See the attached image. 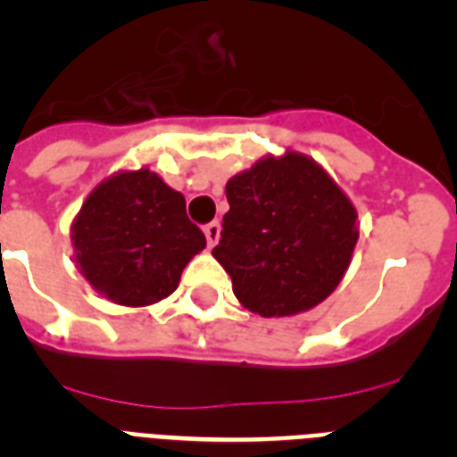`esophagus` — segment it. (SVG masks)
<instances>
[{
  "instance_id": "1",
  "label": "esophagus",
  "mask_w": 457,
  "mask_h": 457,
  "mask_svg": "<svg viewBox=\"0 0 457 457\" xmlns=\"http://www.w3.org/2000/svg\"><path fill=\"white\" fill-rule=\"evenodd\" d=\"M204 233H205V240H208V247H215L217 242H220V236H221L220 221H210V224H205Z\"/></svg>"
}]
</instances>
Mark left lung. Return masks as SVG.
I'll list each match as a JSON object with an SVG mask.
<instances>
[{
    "label": "left lung",
    "instance_id": "1",
    "mask_svg": "<svg viewBox=\"0 0 457 457\" xmlns=\"http://www.w3.org/2000/svg\"><path fill=\"white\" fill-rule=\"evenodd\" d=\"M226 199L212 256L245 309L297 316L337 290L357 245V208L313 157L270 153L226 183Z\"/></svg>",
    "mask_w": 457,
    "mask_h": 457
}]
</instances>
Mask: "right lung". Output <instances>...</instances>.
Returning <instances> with one entry per match:
<instances>
[{
	"label": "right lung",
	"mask_w": 457,
	"mask_h": 457,
	"mask_svg": "<svg viewBox=\"0 0 457 457\" xmlns=\"http://www.w3.org/2000/svg\"><path fill=\"white\" fill-rule=\"evenodd\" d=\"M72 261L104 300L151 306L179 288L205 236L185 196L148 167L120 169L88 192L71 224Z\"/></svg>",
	"instance_id": "right-lung-1"
}]
</instances>
